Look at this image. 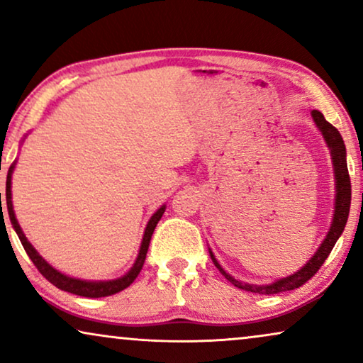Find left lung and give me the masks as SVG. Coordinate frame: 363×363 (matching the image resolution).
I'll list each match as a JSON object with an SVG mask.
<instances>
[{"label": "left lung", "instance_id": "1", "mask_svg": "<svg viewBox=\"0 0 363 363\" xmlns=\"http://www.w3.org/2000/svg\"><path fill=\"white\" fill-rule=\"evenodd\" d=\"M311 116H312V118H314L315 125L320 130L322 137H324L327 147H329L332 163H334L335 210H334V220H332L330 230H329V233H327L325 240L322 241L319 250H317L315 255L312 256L309 261H307L306 266H302L299 271L294 272V274L274 281L272 284L257 286V284H247V282L235 279V277L230 276L225 269H223V267L220 266V262L216 261L215 255H213L211 250H210V256H211L213 262H215V266L218 267V269H220L221 274L225 276L233 286L238 287V289H242V291H247V292H255V294H279V292L297 289V287L306 284V282L309 281L311 277L320 269V266L324 264L327 256L330 255L332 247L335 246L337 240H339L342 231H344L347 218H349L350 200H352V186H350L349 168H347V158H345L347 152H345L344 140H342V135L339 133V130H337V128L332 125V123L325 121V117L322 116V112L312 111Z\"/></svg>", "mask_w": 363, "mask_h": 363}]
</instances>
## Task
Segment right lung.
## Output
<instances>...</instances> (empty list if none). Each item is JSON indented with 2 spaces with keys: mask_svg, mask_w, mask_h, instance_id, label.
<instances>
[{
  "mask_svg": "<svg viewBox=\"0 0 363 363\" xmlns=\"http://www.w3.org/2000/svg\"><path fill=\"white\" fill-rule=\"evenodd\" d=\"M13 170H14V163H13L11 167H9L8 177H6V206H8L9 221H11V225L14 228V231H16L19 241H21L24 251L28 252L29 259L34 262V266L38 267V271L41 272V274L46 277V279L51 282V284L56 286L57 289L71 292V294H76V296H82V297H106V296L117 294V292L123 291V289H125V287H128L133 281H135V277L138 276V272L142 271L143 262H145L147 251H148V246H150V240H152L153 231H155L157 223L160 221L162 215H163V213H165V208H167L165 205H163L162 208H158V210L153 213V216L150 218V221H148V225L145 228V233H143V240H142L140 251H138L135 264L132 266V269L128 271L125 276L118 277V279H112V281H82V279H76V277L62 274V272H59L57 269H54L51 264H48V261H44L43 257L39 256V252L34 250L31 242L28 241V238L24 236V233L21 230V226H19L16 216H14V210H13V201H11V175H13ZM1 218H3V221H4L3 206H1Z\"/></svg>",
  "mask_w": 363,
  "mask_h": 363,
  "instance_id": "1",
  "label": "right lung"
}]
</instances>
